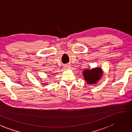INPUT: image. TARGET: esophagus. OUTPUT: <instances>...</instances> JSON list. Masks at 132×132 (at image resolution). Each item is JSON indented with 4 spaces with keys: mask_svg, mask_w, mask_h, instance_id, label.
Listing matches in <instances>:
<instances>
[{
    "mask_svg": "<svg viewBox=\"0 0 132 132\" xmlns=\"http://www.w3.org/2000/svg\"><path fill=\"white\" fill-rule=\"evenodd\" d=\"M70 68V66H69V64H68H68H66V65L64 66V68H65V69H69Z\"/></svg>",
    "mask_w": 132,
    "mask_h": 132,
    "instance_id": "obj_1",
    "label": "esophagus"
}]
</instances>
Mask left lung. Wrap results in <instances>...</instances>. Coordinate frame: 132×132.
I'll return each mask as SVG.
<instances>
[{"label":"left lung","mask_w":132,"mask_h":132,"mask_svg":"<svg viewBox=\"0 0 132 132\" xmlns=\"http://www.w3.org/2000/svg\"><path fill=\"white\" fill-rule=\"evenodd\" d=\"M103 71L100 68L92 69L91 70L86 69L83 71V76L85 80L88 84H94L99 80L102 76Z\"/></svg>","instance_id":"8db88e82"}]
</instances>
